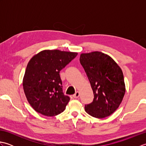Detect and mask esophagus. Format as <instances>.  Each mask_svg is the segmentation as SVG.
<instances>
[{"instance_id": "esophagus-1", "label": "esophagus", "mask_w": 146, "mask_h": 146, "mask_svg": "<svg viewBox=\"0 0 146 146\" xmlns=\"http://www.w3.org/2000/svg\"><path fill=\"white\" fill-rule=\"evenodd\" d=\"M79 96H80V92H76L75 93V94L73 95V97L74 98H77L79 97Z\"/></svg>"}]
</instances>
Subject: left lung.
<instances>
[{"instance_id": "obj_1", "label": "left lung", "mask_w": 146, "mask_h": 146, "mask_svg": "<svg viewBox=\"0 0 146 146\" xmlns=\"http://www.w3.org/2000/svg\"><path fill=\"white\" fill-rule=\"evenodd\" d=\"M80 61L94 95L92 103L85 105L86 112L98 119L110 115L119 107L125 95L122 70L109 56L99 51L82 54Z\"/></svg>"}]
</instances>
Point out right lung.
<instances>
[{
	"label": "right lung",
	"instance_id": "obj_1",
	"mask_svg": "<svg viewBox=\"0 0 146 146\" xmlns=\"http://www.w3.org/2000/svg\"><path fill=\"white\" fill-rule=\"evenodd\" d=\"M77 52L44 50L31 59L23 78L27 100L37 112L52 117L64 110L70 98L63 92L60 71Z\"/></svg>",
	"mask_w": 146,
	"mask_h": 146
}]
</instances>
